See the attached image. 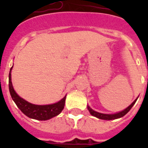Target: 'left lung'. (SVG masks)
<instances>
[{
  "label": "left lung",
  "instance_id": "8db88e82",
  "mask_svg": "<svg viewBox=\"0 0 148 148\" xmlns=\"http://www.w3.org/2000/svg\"><path fill=\"white\" fill-rule=\"evenodd\" d=\"M136 101H137V99H136L135 101H134L133 103H131V105L127 107V108L125 109V110H122L121 112L117 113V114H101V113H98L97 111H95L94 110H92L91 108L88 106V110L90 111V114L93 115V116H95V117H97L99 119H102V120H114V119H117V118H120V117H123L124 115L126 114L128 112L129 110H131V108L133 107L134 104L135 103Z\"/></svg>",
  "mask_w": 148,
  "mask_h": 148
}]
</instances>
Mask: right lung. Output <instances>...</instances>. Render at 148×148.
Wrapping results in <instances>:
<instances>
[{"label":"right lung","mask_w":148,"mask_h":148,"mask_svg":"<svg viewBox=\"0 0 148 148\" xmlns=\"http://www.w3.org/2000/svg\"><path fill=\"white\" fill-rule=\"evenodd\" d=\"M12 67L10 68V73H9V90H10V96L12 97L13 101H14L18 108L24 114L30 118H33L38 121H46V120H49L52 117H55L62 111L64 108L66 96L61 99L60 101H58V103L48 104V105L32 104L19 97L14 90L12 83H11L10 71H11Z\"/></svg>","instance_id":"1"}]
</instances>
